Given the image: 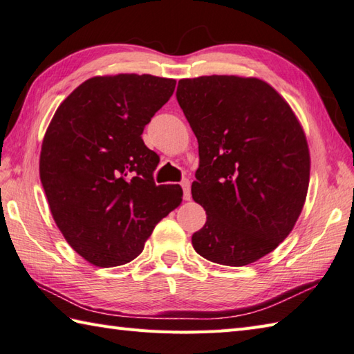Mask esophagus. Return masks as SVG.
I'll list each match as a JSON object with an SVG mask.
<instances>
[{
	"instance_id": "esophagus-1",
	"label": "esophagus",
	"mask_w": 354,
	"mask_h": 354,
	"mask_svg": "<svg viewBox=\"0 0 354 354\" xmlns=\"http://www.w3.org/2000/svg\"><path fill=\"white\" fill-rule=\"evenodd\" d=\"M182 189H183V198L185 200H191V183H189V180L187 178H183L182 180Z\"/></svg>"
}]
</instances>
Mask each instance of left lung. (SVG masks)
<instances>
[{
	"label": "left lung",
	"mask_w": 354,
	"mask_h": 354,
	"mask_svg": "<svg viewBox=\"0 0 354 354\" xmlns=\"http://www.w3.org/2000/svg\"><path fill=\"white\" fill-rule=\"evenodd\" d=\"M177 100L198 142L192 198L207 214L192 246L217 264L254 263L286 240L304 206V129L284 97L258 77L182 79Z\"/></svg>",
	"instance_id": "1"
}]
</instances>
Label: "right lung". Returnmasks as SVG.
<instances>
[{"mask_svg":"<svg viewBox=\"0 0 354 354\" xmlns=\"http://www.w3.org/2000/svg\"><path fill=\"white\" fill-rule=\"evenodd\" d=\"M174 88V79L153 75L90 77L47 128L39 177L50 211L70 246L99 268L134 259L182 203L178 185L154 183L158 156L142 140Z\"/></svg>","mask_w":354,"mask_h":354,"instance_id":"1","label":"right lung"}]
</instances>
